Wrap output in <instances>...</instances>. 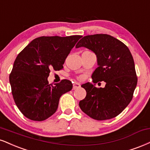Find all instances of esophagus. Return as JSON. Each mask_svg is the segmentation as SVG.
Masks as SVG:
<instances>
[{"mask_svg":"<svg viewBox=\"0 0 150 150\" xmlns=\"http://www.w3.org/2000/svg\"><path fill=\"white\" fill-rule=\"evenodd\" d=\"M81 86V84H80V83L78 82H75L73 84V89H78V88H80Z\"/></svg>","mask_w":150,"mask_h":150,"instance_id":"obj_1","label":"esophagus"}]
</instances>
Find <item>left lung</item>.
Here are the masks:
<instances>
[{"label":"left lung","mask_w":150,"mask_h":150,"mask_svg":"<svg viewBox=\"0 0 150 150\" xmlns=\"http://www.w3.org/2000/svg\"><path fill=\"white\" fill-rule=\"evenodd\" d=\"M84 47L97 57L98 68L91 77L93 82L104 81V88L87 82L82 85L86 91L79 105L85 114L96 120L114 118L127 107L138 82L134 61L123 42L107 34L83 37L76 48Z\"/></svg>","instance_id":"left-lung-1"}]
</instances>
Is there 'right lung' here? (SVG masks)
<instances>
[{
  "label": "right lung",
  "mask_w": 150,
  "mask_h": 150,
  "mask_svg": "<svg viewBox=\"0 0 150 150\" xmlns=\"http://www.w3.org/2000/svg\"><path fill=\"white\" fill-rule=\"evenodd\" d=\"M82 37L42 36L32 40L18 54L10 83L14 102L27 118L38 122L47 120L57 111L61 96L72 89L69 80L52 85L47 77L51 69L64 68L68 55Z\"/></svg>",
  "instance_id": "right-lung-1"
}]
</instances>
